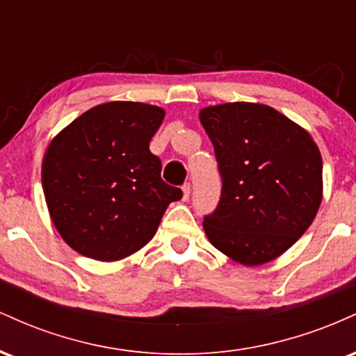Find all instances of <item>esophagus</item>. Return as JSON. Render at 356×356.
I'll return each mask as SVG.
<instances>
[{
	"mask_svg": "<svg viewBox=\"0 0 356 356\" xmlns=\"http://www.w3.org/2000/svg\"><path fill=\"white\" fill-rule=\"evenodd\" d=\"M191 195V184H184L182 186V201H187Z\"/></svg>",
	"mask_w": 356,
	"mask_h": 356,
	"instance_id": "esophagus-1",
	"label": "esophagus"
}]
</instances>
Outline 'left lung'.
<instances>
[{"label": "left lung", "instance_id": "obj_1", "mask_svg": "<svg viewBox=\"0 0 356 356\" xmlns=\"http://www.w3.org/2000/svg\"><path fill=\"white\" fill-rule=\"evenodd\" d=\"M199 120L222 179L218 209L202 222L207 239L244 266L276 259L320 209V149L303 127L263 104L204 107Z\"/></svg>", "mask_w": 356, "mask_h": 356}]
</instances>
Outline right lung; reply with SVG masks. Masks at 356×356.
Segmentation results:
<instances>
[{
  "label": "right lung",
  "mask_w": 356,
  "mask_h": 356,
  "mask_svg": "<svg viewBox=\"0 0 356 356\" xmlns=\"http://www.w3.org/2000/svg\"><path fill=\"white\" fill-rule=\"evenodd\" d=\"M164 108L107 102L87 110L48 145L42 184L48 212L65 243L81 256L118 261L154 238L182 191L162 181L149 142Z\"/></svg>",
  "instance_id": "obj_1"
}]
</instances>
